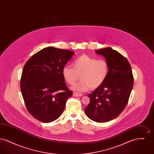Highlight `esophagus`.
<instances>
[{
  "label": "esophagus",
  "mask_w": 154,
  "mask_h": 154,
  "mask_svg": "<svg viewBox=\"0 0 154 154\" xmlns=\"http://www.w3.org/2000/svg\"><path fill=\"white\" fill-rule=\"evenodd\" d=\"M73 95L75 97H78V96H82V94H80V93H77V92H73Z\"/></svg>",
  "instance_id": "esophagus-1"
}]
</instances>
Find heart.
<instances>
[{
  "label": "heart",
  "mask_w": 154,
  "mask_h": 154,
  "mask_svg": "<svg viewBox=\"0 0 154 154\" xmlns=\"http://www.w3.org/2000/svg\"><path fill=\"white\" fill-rule=\"evenodd\" d=\"M109 73V65L105 59H97L87 55H82L73 62V67L65 66L62 69L64 80L73 85L81 75V80L71 89L76 92H86L91 88L99 87L106 81Z\"/></svg>",
  "instance_id": "heart-1"
}]
</instances>
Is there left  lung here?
Returning <instances> with one entry per match:
<instances>
[{"label": "left lung", "mask_w": 154, "mask_h": 154, "mask_svg": "<svg viewBox=\"0 0 154 154\" xmlns=\"http://www.w3.org/2000/svg\"><path fill=\"white\" fill-rule=\"evenodd\" d=\"M109 65V73L102 85L89 94L90 102L85 108L91 120L103 123L117 117L124 110L133 86L131 66L128 59L111 47L95 50Z\"/></svg>", "instance_id": "1"}]
</instances>
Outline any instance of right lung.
Listing matches in <instances>:
<instances>
[{
  "label": "right lung",
  "instance_id": "1",
  "mask_svg": "<svg viewBox=\"0 0 154 154\" xmlns=\"http://www.w3.org/2000/svg\"><path fill=\"white\" fill-rule=\"evenodd\" d=\"M75 54L48 47L34 54L22 71L20 85L27 110L37 120L49 123L62 114L73 93L66 86L62 69Z\"/></svg>",
  "mask_w": 154,
  "mask_h": 154
}]
</instances>
